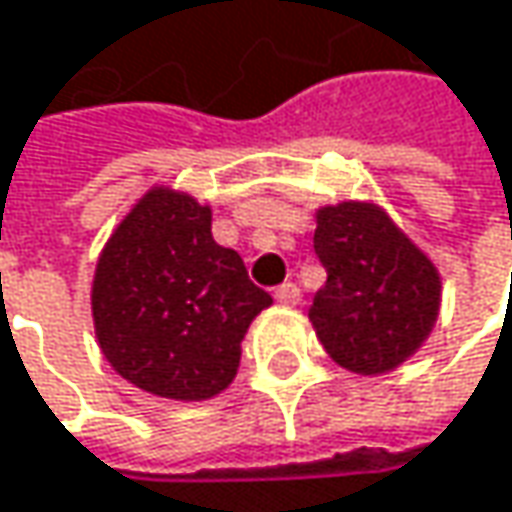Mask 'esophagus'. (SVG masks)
<instances>
[{
  "label": "esophagus",
  "instance_id": "34e87169",
  "mask_svg": "<svg viewBox=\"0 0 512 512\" xmlns=\"http://www.w3.org/2000/svg\"><path fill=\"white\" fill-rule=\"evenodd\" d=\"M275 299H278L281 305H299V299H302V290H299L293 281H284L281 287H275Z\"/></svg>",
  "mask_w": 512,
  "mask_h": 512
}]
</instances>
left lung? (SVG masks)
<instances>
[{
    "label": "left lung",
    "mask_w": 512,
    "mask_h": 512,
    "mask_svg": "<svg viewBox=\"0 0 512 512\" xmlns=\"http://www.w3.org/2000/svg\"><path fill=\"white\" fill-rule=\"evenodd\" d=\"M314 252L326 266L308 320L344 370H397L433 335L442 275L424 249L373 201H338L314 213Z\"/></svg>",
    "instance_id": "1"
}]
</instances>
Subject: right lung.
Masks as SVG:
<instances>
[{
  "label": "right lung",
  "instance_id": "add662e5",
  "mask_svg": "<svg viewBox=\"0 0 512 512\" xmlns=\"http://www.w3.org/2000/svg\"><path fill=\"white\" fill-rule=\"evenodd\" d=\"M213 210L151 186L115 225L94 266L91 317L100 353L136 388L180 403L222 394L243 338L272 296L243 257L213 240Z\"/></svg>",
  "mask_w": 512,
  "mask_h": 512
}]
</instances>
